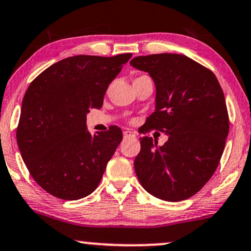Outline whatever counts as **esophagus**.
Wrapping results in <instances>:
<instances>
[{"label": "esophagus", "instance_id": "1", "mask_svg": "<svg viewBox=\"0 0 251 251\" xmlns=\"http://www.w3.org/2000/svg\"><path fill=\"white\" fill-rule=\"evenodd\" d=\"M135 132H132L131 130H126L125 132H123V137H125V140H126V138H131V137H135Z\"/></svg>", "mask_w": 251, "mask_h": 251}]
</instances>
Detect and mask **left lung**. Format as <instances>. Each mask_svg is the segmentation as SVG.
Wrapping results in <instances>:
<instances>
[{"label":"left lung","mask_w":251,"mask_h":251,"mask_svg":"<svg viewBox=\"0 0 251 251\" xmlns=\"http://www.w3.org/2000/svg\"><path fill=\"white\" fill-rule=\"evenodd\" d=\"M130 65L149 73L156 85V110L144 132L169 135L162 147L148 136L140 138L136 176L158 199H188L214 175L229 132L220 83L211 70L184 54L140 55Z\"/></svg>","instance_id":"obj_1"}]
</instances>
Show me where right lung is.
Segmentation results:
<instances>
[{
    "mask_svg": "<svg viewBox=\"0 0 251 251\" xmlns=\"http://www.w3.org/2000/svg\"><path fill=\"white\" fill-rule=\"evenodd\" d=\"M131 55L69 57L27 87L16 131L18 149L30 175L51 196L78 200L100 184L123 134L111 126L92 135L86 114L102 107L108 86Z\"/></svg>",
    "mask_w": 251,
    "mask_h": 251,
    "instance_id": "right-lung-1",
    "label": "right lung"
}]
</instances>
